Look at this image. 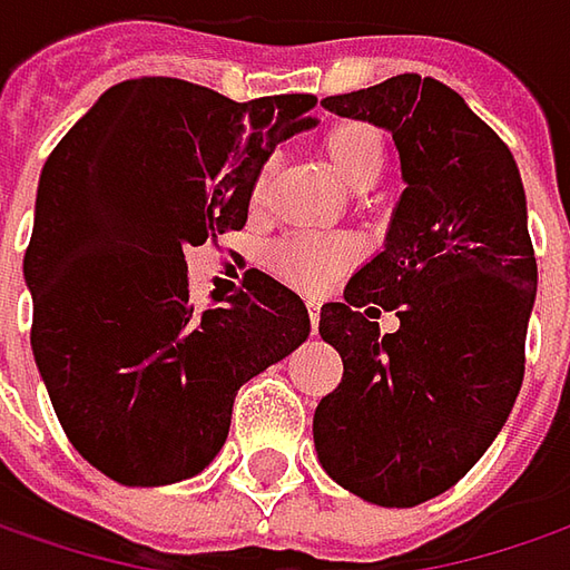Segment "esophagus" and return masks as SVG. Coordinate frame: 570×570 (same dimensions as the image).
<instances>
[{
  "label": "esophagus",
  "mask_w": 570,
  "mask_h": 570,
  "mask_svg": "<svg viewBox=\"0 0 570 570\" xmlns=\"http://www.w3.org/2000/svg\"><path fill=\"white\" fill-rule=\"evenodd\" d=\"M306 309H309V322H312V328L318 325V315H322V306H318V299H306Z\"/></svg>",
  "instance_id": "esophagus-1"
}]
</instances>
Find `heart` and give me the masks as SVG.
Segmentation results:
<instances>
[{
	"label": "heart",
	"instance_id": "b5f03b06",
	"mask_svg": "<svg viewBox=\"0 0 570 570\" xmlns=\"http://www.w3.org/2000/svg\"><path fill=\"white\" fill-rule=\"evenodd\" d=\"M322 146H325V156L334 165V171L351 187L357 181H366V178H376L383 171V134L363 120L334 124L322 139ZM267 178H271V165H264L255 178V200H261ZM351 258H354V245L341 236L299 233V236L284 238L274 248V267L289 284L303 286V289H325L337 277V271L347 267Z\"/></svg>",
	"mask_w": 570,
	"mask_h": 570
}]
</instances>
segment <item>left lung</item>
Returning a JSON list of instances; mask_svg holds the SVG:
<instances>
[{
    "label": "left lung",
    "instance_id": "left-lung-1",
    "mask_svg": "<svg viewBox=\"0 0 570 570\" xmlns=\"http://www.w3.org/2000/svg\"><path fill=\"white\" fill-rule=\"evenodd\" d=\"M322 108L392 134L405 190L383 252L322 306L344 376L315 409V453L351 494L414 508L484 456L517 402L535 303L527 194L501 137L436 79L405 72ZM380 308L399 333L379 337Z\"/></svg>",
    "mask_w": 570,
    "mask_h": 570
}]
</instances>
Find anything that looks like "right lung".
I'll return each mask as SVG.
<instances>
[{"label": "right lung", "mask_w": 570, "mask_h": 570, "mask_svg": "<svg viewBox=\"0 0 570 570\" xmlns=\"http://www.w3.org/2000/svg\"><path fill=\"white\" fill-rule=\"evenodd\" d=\"M312 105L130 79L43 165L24 255L31 351L69 443L114 482L204 472L238 389L309 337L306 303L264 271L226 306L197 309L185 248L245 226L258 171L277 142L315 127Z\"/></svg>", "instance_id": "add662e5"}]
</instances>
